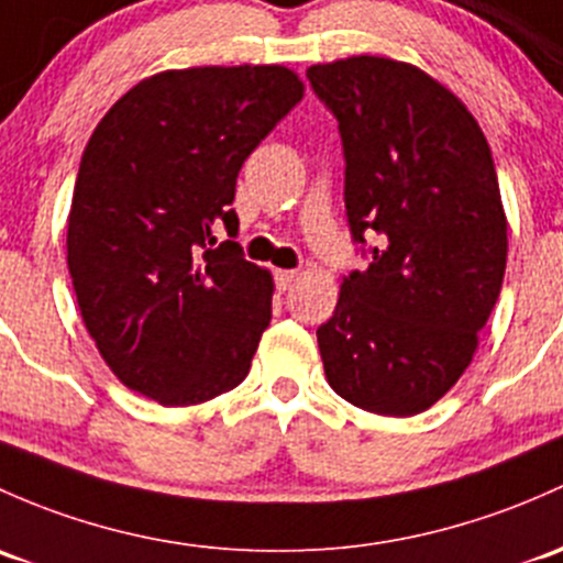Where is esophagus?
I'll use <instances>...</instances> for the list:
<instances>
[{
	"label": "esophagus",
	"mask_w": 563,
	"mask_h": 563,
	"mask_svg": "<svg viewBox=\"0 0 563 563\" xmlns=\"http://www.w3.org/2000/svg\"><path fill=\"white\" fill-rule=\"evenodd\" d=\"M297 277H299V272H294V269H277L275 272V283L280 291H288V288L297 283Z\"/></svg>",
	"instance_id": "34e87169"
}]
</instances>
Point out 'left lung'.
Masks as SVG:
<instances>
[{
  "label": "left lung",
  "instance_id": "1",
  "mask_svg": "<svg viewBox=\"0 0 563 563\" xmlns=\"http://www.w3.org/2000/svg\"><path fill=\"white\" fill-rule=\"evenodd\" d=\"M307 78L340 123L353 242L380 234L318 327L327 380L361 410L418 416L464 375L501 291L490 147L461 99L412 64L351 56Z\"/></svg>",
  "mask_w": 563,
  "mask_h": 563
}]
</instances>
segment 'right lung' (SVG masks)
<instances>
[{
	"label": "right lung",
	"mask_w": 563,
	"mask_h": 563,
	"mask_svg": "<svg viewBox=\"0 0 563 563\" xmlns=\"http://www.w3.org/2000/svg\"><path fill=\"white\" fill-rule=\"evenodd\" d=\"M305 97L291 69L191 67L140 80L80 158L67 264L82 323L118 380L164 407L245 380L272 318V275L245 262L236 175Z\"/></svg>",
	"instance_id": "obj_1"
}]
</instances>
